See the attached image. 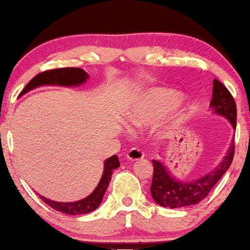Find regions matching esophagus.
Listing matches in <instances>:
<instances>
[{"mask_svg": "<svg viewBox=\"0 0 250 250\" xmlns=\"http://www.w3.org/2000/svg\"><path fill=\"white\" fill-rule=\"evenodd\" d=\"M127 160L134 162V161H139V160H142V158L145 157V153L144 150L140 148H137V147H133L129 149L127 151Z\"/></svg>", "mask_w": 250, "mask_h": 250, "instance_id": "1", "label": "esophagus"}]
</instances>
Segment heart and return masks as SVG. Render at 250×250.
<instances>
[{"label":"heart","mask_w":250,"mask_h":250,"mask_svg":"<svg viewBox=\"0 0 250 250\" xmlns=\"http://www.w3.org/2000/svg\"><path fill=\"white\" fill-rule=\"evenodd\" d=\"M179 102L180 96L177 93L164 89L154 90L132 113L131 122L135 125L148 124L162 113L173 109Z\"/></svg>","instance_id":"heart-1"}]
</instances>
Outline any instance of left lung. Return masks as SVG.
Masks as SVG:
<instances>
[{"instance_id":"obj_1","label":"left lung","mask_w":250,"mask_h":250,"mask_svg":"<svg viewBox=\"0 0 250 250\" xmlns=\"http://www.w3.org/2000/svg\"><path fill=\"white\" fill-rule=\"evenodd\" d=\"M210 105L215 109L216 113L228 118L233 127L236 128L235 101L225 85H223L217 79H213L212 100ZM234 150L235 145L234 141H232L228 154L218 167L204 177H201L195 181H189V183H181L170 177L167 168L161 162L153 161L154 174L150 193L155 202L162 207H168V208H180V207L199 203L204 197L208 196L212 187L229 170L234 157Z\"/></svg>"}]
</instances>
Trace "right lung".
Segmentation results:
<instances>
[{
	"mask_svg": "<svg viewBox=\"0 0 250 250\" xmlns=\"http://www.w3.org/2000/svg\"><path fill=\"white\" fill-rule=\"evenodd\" d=\"M88 78L87 73L83 69L79 67H61V69H53L47 70L43 72L39 73L35 76L30 83L24 87L19 96L22 94L27 93L28 90L35 88V87L41 85H60V86H77L80 83H85L86 79ZM119 160L116 155H113L104 162V171H103V176L100 180L99 185L95 190L87 196L86 199L77 201V202H56V201H51L46 197L40 196V199L44 203L51 207V208L57 210V211L66 213V215H85V213L92 212L102 202L103 195H104L106 188H108L110 180H111L112 171L119 167Z\"/></svg>",
	"mask_w": 250,
	"mask_h": 250,
	"instance_id": "add662e5",
	"label": "right lung"
}]
</instances>
